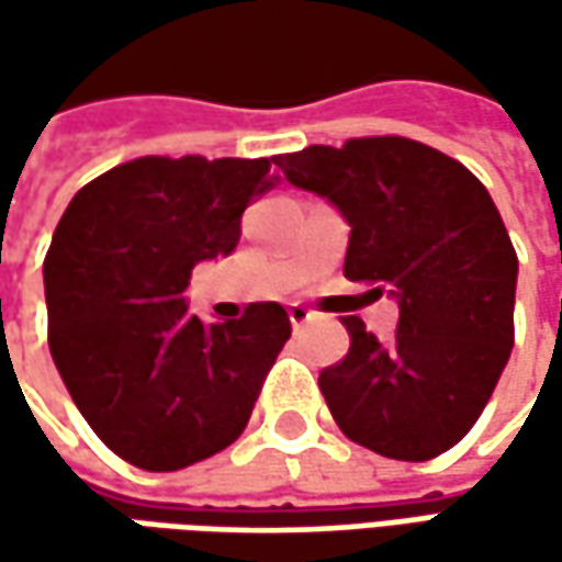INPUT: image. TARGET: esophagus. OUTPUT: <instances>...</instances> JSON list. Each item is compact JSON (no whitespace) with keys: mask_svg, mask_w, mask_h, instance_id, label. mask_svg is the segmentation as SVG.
<instances>
[{"mask_svg":"<svg viewBox=\"0 0 562 562\" xmlns=\"http://www.w3.org/2000/svg\"><path fill=\"white\" fill-rule=\"evenodd\" d=\"M288 315H291L293 328H303V325H306V322L313 318V313H310L306 306H300V303H293L291 310H288Z\"/></svg>","mask_w":562,"mask_h":562,"instance_id":"obj_1","label":"esophagus"}]
</instances>
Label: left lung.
I'll return each instance as SVG.
<instances>
[{
  "label": "left lung",
  "instance_id": "left-lung-1",
  "mask_svg": "<svg viewBox=\"0 0 562 562\" xmlns=\"http://www.w3.org/2000/svg\"><path fill=\"white\" fill-rule=\"evenodd\" d=\"M274 165L350 225L344 274L397 300L391 340L347 315L350 353L318 375L350 441L422 463L482 416L513 350L519 259L485 184L406 137L306 146Z\"/></svg>",
  "mask_w": 562,
  "mask_h": 562
}]
</instances>
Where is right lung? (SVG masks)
<instances>
[{
    "mask_svg": "<svg viewBox=\"0 0 562 562\" xmlns=\"http://www.w3.org/2000/svg\"><path fill=\"white\" fill-rule=\"evenodd\" d=\"M281 181L269 159L143 156L77 190L43 262L49 350L80 416L121 460L175 472L247 428L291 337L278 303L187 313L190 271L227 256L240 215Z\"/></svg>",
    "mask_w": 562,
    "mask_h": 562,
    "instance_id": "1",
    "label": "right lung"
}]
</instances>
